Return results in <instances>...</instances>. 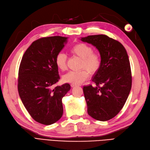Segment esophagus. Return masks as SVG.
I'll list each match as a JSON object with an SVG mask.
<instances>
[{
  "instance_id": "obj_1",
  "label": "esophagus",
  "mask_w": 150,
  "mask_h": 150,
  "mask_svg": "<svg viewBox=\"0 0 150 150\" xmlns=\"http://www.w3.org/2000/svg\"><path fill=\"white\" fill-rule=\"evenodd\" d=\"M78 85H76V84H71V86H72V87H74V86H77Z\"/></svg>"
}]
</instances>
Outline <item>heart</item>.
<instances>
[{
    "label": "heart",
    "instance_id": "1",
    "mask_svg": "<svg viewBox=\"0 0 150 150\" xmlns=\"http://www.w3.org/2000/svg\"><path fill=\"white\" fill-rule=\"evenodd\" d=\"M71 54L81 59V68L85 69L80 71H70L63 76V80L67 83L79 85L88 78L89 72L96 73L101 64V55L98 52H93V48L85 43H76L71 48ZM57 67L62 71L67 69V57L64 53H59L55 60Z\"/></svg>",
    "mask_w": 150,
    "mask_h": 150
}]
</instances>
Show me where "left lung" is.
I'll use <instances>...</instances> for the list:
<instances>
[{
    "mask_svg": "<svg viewBox=\"0 0 150 150\" xmlns=\"http://www.w3.org/2000/svg\"><path fill=\"white\" fill-rule=\"evenodd\" d=\"M81 40L95 46L100 52L101 64L92 77L95 86H84L88 114L105 122L113 118L122 109L132 88V72L126 49L105 35H89Z\"/></svg>",
    "mask_w": 150,
    "mask_h": 150,
    "instance_id": "left-lung-1",
    "label": "left lung"
}]
</instances>
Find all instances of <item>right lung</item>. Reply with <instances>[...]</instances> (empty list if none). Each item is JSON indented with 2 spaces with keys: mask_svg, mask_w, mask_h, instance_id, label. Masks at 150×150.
Wrapping results in <instances>:
<instances>
[{
  "mask_svg": "<svg viewBox=\"0 0 150 150\" xmlns=\"http://www.w3.org/2000/svg\"><path fill=\"white\" fill-rule=\"evenodd\" d=\"M67 38L54 36L34 41L24 53L19 67V96L32 118L43 125H52L61 118L62 100L70 90L69 83L55 86L60 80L55 57Z\"/></svg>",
  "mask_w": 150,
  "mask_h": 150,
  "instance_id": "obj_1",
  "label": "right lung"
}]
</instances>
